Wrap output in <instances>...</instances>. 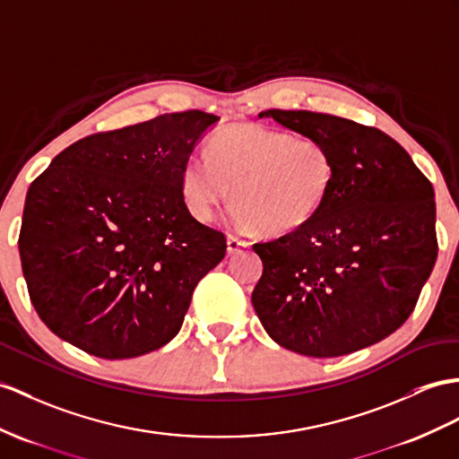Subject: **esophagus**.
<instances>
[{"instance_id":"1","label":"esophagus","mask_w":459,"mask_h":459,"mask_svg":"<svg viewBox=\"0 0 459 459\" xmlns=\"http://www.w3.org/2000/svg\"><path fill=\"white\" fill-rule=\"evenodd\" d=\"M245 249H249V243H247V241L238 239V238H233V236L228 238V253H230V255L245 251Z\"/></svg>"}]
</instances>
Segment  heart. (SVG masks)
Masks as SVG:
<instances>
[{"mask_svg":"<svg viewBox=\"0 0 459 459\" xmlns=\"http://www.w3.org/2000/svg\"><path fill=\"white\" fill-rule=\"evenodd\" d=\"M334 160L325 142L261 125H231L210 138L208 155L191 153L181 169L186 210L208 223L231 195L238 231L282 236L314 220L333 191Z\"/></svg>","mask_w":459,"mask_h":459,"instance_id":"1","label":"heart"}]
</instances>
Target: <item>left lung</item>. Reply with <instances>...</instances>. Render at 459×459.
I'll return each mask as SVG.
<instances>
[{
  "label": "left lung",
  "instance_id": "8db88e82",
  "mask_svg": "<svg viewBox=\"0 0 459 459\" xmlns=\"http://www.w3.org/2000/svg\"><path fill=\"white\" fill-rule=\"evenodd\" d=\"M259 118L325 142L337 171L314 220L253 245L263 261L256 317L274 342L314 359L384 341L412 314L438 255L430 181L377 128L311 110Z\"/></svg>",
  "mask_w": 459,
  "mask_h": 459
}]
</instances>
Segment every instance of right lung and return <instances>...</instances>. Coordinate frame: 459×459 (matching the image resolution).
<instances>
[{
  "label": "right lung",
  "instance_id": "add662e5",
  "mask_svg": "<svg viewBox=\"0 0 459 459\" xmlns=\"http://www.w3.org/2000/svg\"><path fill=\"white\" fill-rule=\"evenodd\" d=\"M218 120L186 110L93 134L32 181L21 264L39 317L62 341L125 360L181 329L196 284L228 247L181 195L183 163Z\"/></svg>",
  "mask_w": 459,
  "mask_h": 459
}]
</instances>
